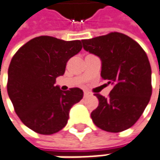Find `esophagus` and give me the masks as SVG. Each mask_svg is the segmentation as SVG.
Listing matches in <instances>:
<instances>
[{"instance_id": "34e87169", "label": "esophagus", "mask_w": 160, "mask_h": 160, "mask_svg": "<svg viewBox=\"0 0 160 160\" xmlns=\"http://www.w3.org/2000/svg\"><path fill=\"white\" fill-rule=\"evenodd\" d=\"M89 92L88 91H84V97H87V96H89Z\"/></svg>"}]
</instances>
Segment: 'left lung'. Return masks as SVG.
<instances>
[{
	"label": "left lung",
	"mask_w": 160,
	"mask_h": 160,
	"mask_svg": "<svg viewBox=\"0 0 160 160\" xmlns=\"http://www.w3.org/2000/svg\"><path fill=\"white\" fill-rule=\"evenodd\" d=\"M81 42L85 51L100 59V75L113 85L108 98L95 94L99 106L90 114L92 121L114 133L132 127L152 94L151 68L146 52L137 42L119 32Z\"/></svg>",
	"instance_id": "left-lung-1"
}]
</instances>
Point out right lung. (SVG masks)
<instances>
[{
  "label": "right lung",
  "mask_w": 160,
  "mask_h": 160,
  "mask_svg": "<svg viewBox=\"0 0 160 160\" xmlns=\"http://www.w3.org/2000/svg\"><path fill=\"white\" fill-rule=\"evenodd\" d=\"M82 49L80 41L65 42L51 36L36 37L12 57L8 70L7 91L18 117L33 131L52 135L66 126L70 109L83 91H63L55 86L67 61Z\"/></svg>",
  "instance_id": "obj_1"
}]
</instances>
